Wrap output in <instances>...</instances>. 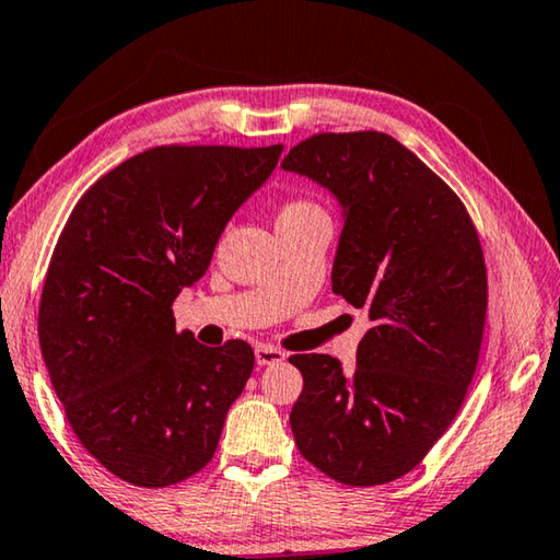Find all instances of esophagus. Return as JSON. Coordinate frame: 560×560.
Masks as SVG:
<instances>
[{
    "mask_svg": "<svg viewBox=\"0 0 560 560\" xmlns=\"http://www.w3.org/2000/svg\"><path fill=\"white\" fill-rule=\"evenodd\" d=\"M254 358H257V365H277L281 360H287V353H283L281 348L261 343L257 346V350H254Z\"/></svg>",
    "mask_w": 560,
    "mask_h": 560,
    "instance_id": "obj_1",
    "label": "esophagus"
}]
</instances>
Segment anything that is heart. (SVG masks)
I'll return each instance as SVG.
<instances>
[{
  "mask_svg": "<svg viewBox=\"0 0 560 560\" xmlns=\"http://www.w3.org/2000/svg\"><path fill=\"white\" fill-rule=\"evenodd\" d=\"M320 212V207H316L314 202L308 200H291L279 210V220H301V217L316 214Z\"/></svg>",
  "mask_w": 560,
  "mask_h": 560,
  "instance_id": "b5f03b06",
  "label": "heart"
}]
</instances>
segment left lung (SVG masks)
<instances>
[{"mask_svg":"<svg viewBox=\"0 0 560 560\" xmlns=\"http://www.w3.org/2000/svg\"><path fill=\"white\" fill-rule=\"evenodd\" d=\"M281 167L343 207L330 281L373 324L350 375L324 353L289 358L303 375L293 440L340 485H387L447 432L477 371L487 318L479 234L452 187L385 132H318Z\"/></svg>","mask_w":560,"mask_h":560,"instance_id":"left-lung-1","label":"left lung"}]
</instances>
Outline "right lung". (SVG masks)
<instances>
[{
  "instance_id": "right-lung-1",
  "label": "right lung",
  "mask_w": 560,
  "mask_h": 560,
  "mask_svg": "<svg viewBox=\"0 0 560 560\" xmlns=\"http://www.w3.org/2000/svg\"><path fill=\"white\" fill-rule=\"evenodd\" d=\"M281 150L150 148L91 185L56 242L39 303L46 371L75 438L128 485L200 471L249 381L252 346L177 334L173 301L205 277Z\"/></svg>"
}]
</instances>
